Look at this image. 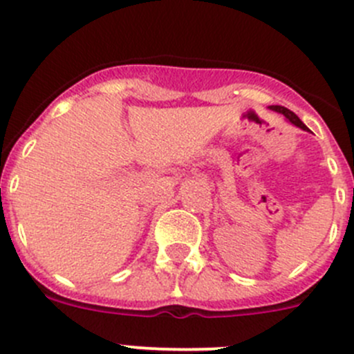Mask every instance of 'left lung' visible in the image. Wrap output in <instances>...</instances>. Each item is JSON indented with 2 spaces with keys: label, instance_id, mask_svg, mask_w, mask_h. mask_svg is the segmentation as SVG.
Here are the masks:
<instances>
[{
  "label": "left lung",
  "instance_id": "left-lung-1",
  "mask_svg": "<svg viewBox=\"0 0 354 354\" xmlns=\"http://www.w3.org/2000/svg\"><path fill=\"white\" fill-rule=\"evenodd\" d=\"M270 109H274V111H277V113H283L284 116L288 118L289 121H291L292 124H296V127H299L301 128V130H308V128L305 127V124H303V121L299 120L298 116H296L295 113H292V111H289L288 108H284V106H270Z\"/></svg>",
  "mask_w": 354,
  "mask_h": 354
}]
</instances>
